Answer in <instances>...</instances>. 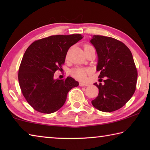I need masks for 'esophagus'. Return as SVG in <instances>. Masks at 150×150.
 <instances>
[{"label":"esophagus","instance_id":"esophagus-1","mask_svg":"<svg viewBox=\"0 0 150 150\" xmlns=\"http://www.w3.org/2000/svg\"><path fill=\"white\" fill-rule=\"evenodd\" d=\"M88 85V84H87V83H79V86H81V87H87Z\"/></svg>","mask_w":150,"mask_h":150}]
</instances>
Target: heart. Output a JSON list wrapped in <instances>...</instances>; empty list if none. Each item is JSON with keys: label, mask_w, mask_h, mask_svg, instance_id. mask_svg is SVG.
<instances>
[{"label": "heart", "mask_w": 150, "mask_h": 150, "mask_svg": "<svg viewBox=\"0 0 150 150\" xmlns=\"http://www.w3.org/2000/svg\"><path fill=\"white\" fill-rule=\"evenodd\" d=\"M91 46V45H85L84 46V48ZM91 72V71L90 69H88V68L81 67H75L71 70V74L79 81H85L87 79V75H89Z\"/></svg>", "instance_id": "1"}]
</instances>
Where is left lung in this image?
Listing matches in <instances>:
<instances>
[{"label": "left lung", "mask_w": 150, "mask_h": 150, "mask_svg": "<svg viewBox=\"0 0 150 150\" xmlns=\"http://www.w3.org/2000/svg\"><path fill=\"white\" fill-rule=\"evenodd\" d=\"M91 43L97 52L98 77L105 78L104 84H94L98 88V95L91 103L106 112L118 110L136 91L138 71L132 54L124 43L113 38L95 35Z\"/></svg>", "instance_id": "left-lung-1"}]
</instances>
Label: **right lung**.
I'll use <instances>...</instances> for the list:
<instances>
[{"mask_svg":"<svg viewBox=\"0 0 150 150\" xmlns=\"http://www.w3.org/2000/svg\"><path fill=\"white\" fill-rule=\"evenodd\" d=\"M82 38L81 34L51 35L28 47L18 78L22 95L35 110L44 114L56 112L64 105L68 92L79 85L72 77L59 80L54 79V75L62 69L68 50Z\"/></svg>","mask_w":150,"mask_h":150,"instance_id":"obj_1","label":"right lung"}]
</instances>
